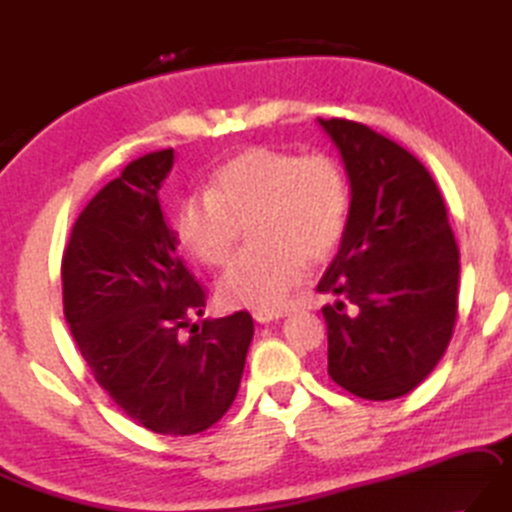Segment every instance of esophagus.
<instances>
[{"instance_id":"esophagus-1","label":"esophagus","mask_w":512,"mask_h":512,"mask_svg":"<svg viewBox=\"0 0 512 512\" xmlns=\"http://www.w3.org/2000/svg\"><path fill=\"white\" fill-rule=\"evenodd\" d=\"M284 315H286V311H275V309H257V311H253V318H255L259 324L280 320V318H284Z\"/></svg>"}]
</instances>
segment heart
Returning <instances> with one entry per match:
<instances>
[{
	"label": "heart",
	"mask_w": 512,
	"mask_h": 512,
	"mask_svg": "<svg viewBox=\"0 0 512 512\" xmlns=\"http://www.w3.org/2000/svg\"><path fill=\"white\" fill-rule=\"evenodd\" d=\"M347 179L327 154L250 147L212 176L210 190L185 197L176 232L206 266H226L244 228L255 246L221 277V300L273 309L304 280L306 264L327 259L345 235Z\"/></svg>",
	"instance_id": "heart-1"
}]
</instances>
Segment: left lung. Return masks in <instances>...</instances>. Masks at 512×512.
Listing matches in <instances>:
<instances>
[{
    "label": "left lung",
    "mask_w": 512,
    "mask_h": 512,
    "mask_svg": "<svg viewBox=\"0 0 512 512\" xmlns=\"http://www.w3.org/2000/svg\"><path fill=\"white\" fill-rule=\"evenodd\" d=\"M340 150L351 203L340 250L318 284L329 376L367 401L412 392L443 358L457 322L459 248L423 163L367 125L318 118Z\"/></svg>",
    "instance_id": "obj_1"
}]
</instances>
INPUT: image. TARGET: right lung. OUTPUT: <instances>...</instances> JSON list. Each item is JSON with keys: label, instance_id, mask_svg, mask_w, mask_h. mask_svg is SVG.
<instances>
[{"label": "right lung", "instance_id": "add662e5", "mask_svg": "<svg viewBox=\"0 0 512 512\" xmlns=\"http://www.w3.org/2000/svg\"><path fill=\"white\" fill-rule=\"evenodd\" d=\"M172 165L174 150L145 154L87 203L64 246L62 300L82 358L120 410L156 434L185 436L228 412L255 327L248 311L190 324L206 291L163 219Z\"/></svg>", "mask_w": 512, "mask_h": 512}]
</instances>
